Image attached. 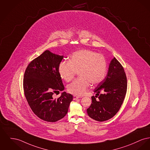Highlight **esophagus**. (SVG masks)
Here are the masks:
<instances>
[{
  "instance_id": "1",
  "label": "esophagus",
  "mask_w": 150,
  "mask_h": 150,
  "mask_svg": "<svg viewBox=\"0 0 150 150\" xmlns=\"http://www.w3.org/2000/svg\"><path fill=\"white\" fill-rule=\"evenodd\" d=\"M73 97H74V100H76V99H77V98H80V96H76V95H74L73 96Z\"/></svg>"
}]
</instances>
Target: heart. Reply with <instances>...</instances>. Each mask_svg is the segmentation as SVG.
Returning <instances> with one entry per match:
<instances>
[{"mask_svg":"<svg viewBox=\"0 0 150 150\" xmlns=\"http://www.w3.org/2000/svg\"><path fill=\"white\" fill-rule=\"evenodd\" d=\"M77 71L79 76L67 86L68 91L75 95H84L91 84L97 85L104 79L107 71V63L104 56L90 50H80L73 53L70 61L61 62L58 72L62 79L69 82Z\"/></svg>","mask_w":150,"mask_h":150,"instance_id":"heart-1","label":"heart"}]
</instances>
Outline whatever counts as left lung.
<instances>
[{
  "instance_id": "1",
  "label": "left lung",
  "mask_w": 150,
  "mask_h": 150,
  "mask_svg": "<svg viewBox=\"0 0 150 150\" xmlns=\"http://www.w3.org/2000/svg\"><path fill=\"white\" fill-rule=\"evenodd\" d=\"M126 91V74L121 64L114 57L109 64L105 78L94 90L96 96L91 97L92 103L87 110L88 115L100 122L112 118L120 110ZM97 96H99L96 100Z\"/></svg>"
}]
</instances>
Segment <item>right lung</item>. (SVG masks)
<instances>
[{
    "label": "right lung",
    "instance_id": "right-lung-1",
    "mask_svg": "<svg viewBox=\"0 0 150 150\" xmlns=\"http://www.w3.org/2000/svg\"><path fill=\"white\" fill-rule=\"evenodd\" d=\"M63 55L46 50L28 64L24 73V95L31 109L40 119L54 122L67 113L73 96L63 92L58 98L53 94L64 90L58 72Z\"/></svg>",
    "mask_w": 150,
    "mask_h": 150
}]
</instances>
